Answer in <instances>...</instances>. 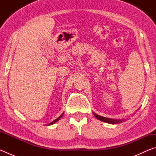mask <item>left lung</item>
Instances as JSON below:
<instances>
[{
	"mask_svg": "<svg viewBox=\"0 0 156 156\" xmlns=\"http://www.w3.org/2000/svg\"><path fill=\"white\" fill-rule=\"evenodd\" d=\"M95 117H96L97 119L102 121V122L109 123V124H112V125H115V124H118L120 122H122L125 120V119H112V118H105L103 116H100L99 115L96 114L94 112L93 113Z\"/></svg>",
	"mask_w": 156,
	"mask_h": 156,
	"instance_id": "obj_1",
	"label": "left lung"
}]
</instances>
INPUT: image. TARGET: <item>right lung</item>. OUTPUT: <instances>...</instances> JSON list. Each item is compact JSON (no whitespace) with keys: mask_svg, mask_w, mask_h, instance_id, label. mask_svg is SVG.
<instances>
[{"mask_svg":"<svg viewBox=\"0 0 156 156\" xmlns=\"http://www.w3.org/2000/svg\"><path fill=\"white\" fill-rule=\"evenodd\" d=\"M63 114H64V112H63L62 113V114L61 115H60V116H59V117L58 118H56V120H54V121H52V122H50L49 124H48V125H54V123H56V122H57V121H58L59 120H60V118H61L62 117V116H63Z\"/></svg>","mask_w":156,"mask_h":156,"instance_id":"right-lung-1","label":"right lung"}]
</instances>
